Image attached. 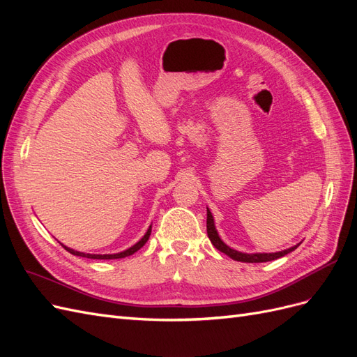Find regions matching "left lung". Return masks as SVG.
Here are the masks:
<instances>
[{
	"label": "left lung",
	"mask_w": 357,
	"mask_h": 357,
	"mask_svg": "<svg viewBox=\"0 0 357 357\" xmlns=\"http://www.w3.org/2000/svg\"><path fill=\"white\" fill-rule=\"evenodd\" d=\"M207 234H208V238L211 241V244L220 250L222 253L228 255L234 261H238V262H248V264H259V262H268V261H274V259L282 257L290 252H294L295 248L299 245H294L287 248V250L283 252H277V253H241V252H236L234 248H231L229 245H226L215 231V226H214V219H213V214L211 211L207 208Z\"/></svg>",
	"instance_id": "left-lung-1"
}]
</instances>
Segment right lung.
<instances>
[{
    "mask_svg": "<svg viewBox=\"0 0 357 357\" xmlns=\"http://www.w3.org/2000/svg\"><path fill=\"white\" fill-rule=\"evenodd\" d=\"M150 232H152V226H149V229H147L146 235H144L143 238L139 240L137 244H134L132 247H129L128 250L121 252V253H116V255H89V253L75 252V250H73V248H68V247H66V245H63V247H66L67 252H70V253L74 255V256H82V257H88V259H122V257H126V256H131V255H134L137 250H139V248H142V247L147 243L149 236H150Z\"/></svg>",
    "mask_w": 357,
    "mask_h": 357,
    "instance_id": "add662e5",
    "label": "right lung"
}]
</instances>
